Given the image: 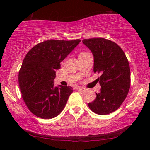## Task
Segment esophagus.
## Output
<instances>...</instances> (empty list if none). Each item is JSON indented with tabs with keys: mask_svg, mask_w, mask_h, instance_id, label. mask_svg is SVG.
<instances>
[{
	"mask_svg": "<svg viewBox=\"0 0 150 150\" xmlns=\"http://www.w3.org/2000/svg\"><path fill=\"white\" fill-rule=\"evenodd\" d=\"M77 89H78V90L82 91V92H84V91H85V90H86V89H85V88H84V87H77Z\"/></svg>",
	"mask_w": 150,
	"mask_h": 150,
	"instance_id": "obj_1",
	"label": "esophagus"
}]
</instances>
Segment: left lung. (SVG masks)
<instances>
[{"label":"left lung","instance_id":"8db88e82","mask_svg":"<svg viewBox=\"0 0 150 150\" xmlns=\"http://www.w3.org/2000/svg\"><path fill=\"white\" fill-rule=\"evenodd\" d=\"M84 44L94 56V72L101 73L97 80L101 86L89 108L99 115L113 113L120 107L130 87V65L118 44L104 38L84 39Z\"/></svg>","mask_w":150,"mask_h":150}]
</instances>
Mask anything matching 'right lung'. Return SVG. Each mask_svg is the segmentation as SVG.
I'll return each instance as SVG.
<instances>
[{
	"mask_svg": "<svg viewBox=\"0 0 150 150\" xmlns=\"http://www.w3.org/2000/svg\"><path fill=\"white\" fill-rule=\"evenodd\" d=\"M80 42L50 39L37 44L27 53L18 82L22 99L34 115L53 118L63 110L73 90L69 86L53 87L56 70L60 69L61 62Z\"/></svg>",
	"mask_w": 150,
	"mask_h": 150,
	"instance_id": "obj_1",
	"label": "right lung"
}]
</instances>
